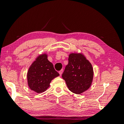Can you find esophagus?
I'll list each match as a JSON object with an SVG mask.
<instances>
[{
  "instance_id": "obj_1",
  "label": "esophagus",
  "mask_w": 124,
  "mask_h": 124,
  "mask_svg": "<svg viewBox=\"0 0 124 124\" xmlns=\"http://www.w3.org/2000/svg\"><path fill=\"white\" fill-rule=\"evenodd\" d=\"M62 72H63V70H61L60 71H59V75H60V76H61L62 75Z\"/></svg>"
}]
</instances>
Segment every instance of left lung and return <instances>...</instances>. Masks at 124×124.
I'll return each mask as SVG.
<instances>
[{
  "label": "left lung",
  "instance_id": "left-lung-1",
  "mask_svg": "<svg viewBox=\"0 0 124 124\" xmlns=\"http://www.w3.org/2000/svg\"><path fill=\"white\" fill-rule=\"evenodd\" d=\"M62 77L69 90L75 94H81L88 90L92 83V65L82 54H71Z\"/></svg>",
  "mask_w": 124,
  "mask_h": 124
}]
</instances>
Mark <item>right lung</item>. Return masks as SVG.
I'll use <instances>...</instances> for the list:
<instances>
[{
    "label": "right lung",
    "instance_id": "1",
    "mask_svg": "<svg viewBox=\"0 0 124 124\" xmlns=\"http://www.w3.org/2000/svg\"><path fill=\"white\" fill-rule=\"evenodd\" d=\"M59 76L53 65L47 59L46 54L37 58L28 70V85L31 90L38 93L45 92L49 86L51 81Z\"/></svg>",
    "mask_w": 124,
    "mask_h": 124
}]
</instances>
